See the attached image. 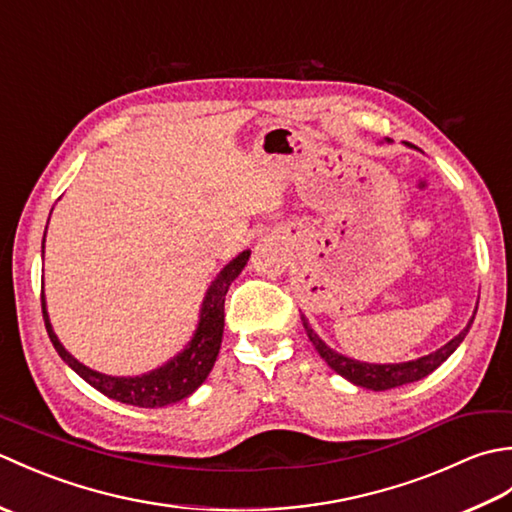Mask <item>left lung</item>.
Wrapping results in <instances>:
<instances>
[{"label":"left lung","instance_id":"8db88e82","mask_svg":"<svg viewBox=\"0 0 512 512\" xmlns=\"http://www.w3.org/2000/svg\"><path fill=\"white\" fill-rule=\"evenodd\" d=\"M475 319V314H473ZM473 319L469 321V325L451 339L447 345L440 347L438 352H433L429 356H422L418 361H409V363H398V365H369V363H358L352 361V358H345L341 354L332 352L328 345H325L314 330L310 328L308 319L301 314V321H303V328H306L308 339L312 341L314 350L319 352V356L323 358L325 363H328L336 374H341L343 378L350 380V383L358 385V387H367V389H374V391H385L391 387H400V385H407V383H416V380L429 376L433 369H438L447 358L455 352V347H458L466 332H469Z\"/></svg>","mask_w":512,"mask_h":512}]
</instances>
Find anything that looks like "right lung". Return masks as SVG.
Returning <instances> with one entry per match:
<instances>
[{"instance_id": "obj_1", "label": "right lung", "mask_w": 512, "mask_h": 512, "mask_svg": "<svg viewBox=\"0 0 512 512\" xmlns=\"http://www.w3.org/2000/svg\"><path fill=\"white\" fill-rule=\"evenodd\" d=\"M46 239V235H43ZM250 257V250H244L242 255H237L231 264L224 266V270L213 286L206 292V299L202 303V314H200V325L195 330L193 341L189 343L187 350L178 354L173 361L162 365L160 369H154L145 376H134V378H118V376H105L94 372V369L81 365L72 354L65 352V347L59 343L57 334L52 332V325L48 321L46 312V301L41 295V310H43V321H46V330L54 350L68 363L76 374H79L85 383H90L94 389H99L101 394L107 398H114L118 402H125V405L134 407H165L171 402H178L182 398L191 396L195 389H198L206 376L215 365L217 352H220L222 343V332H224V297L228 292V286L233 284V279L242 273Z\"/></svg>"}]
</instances>
